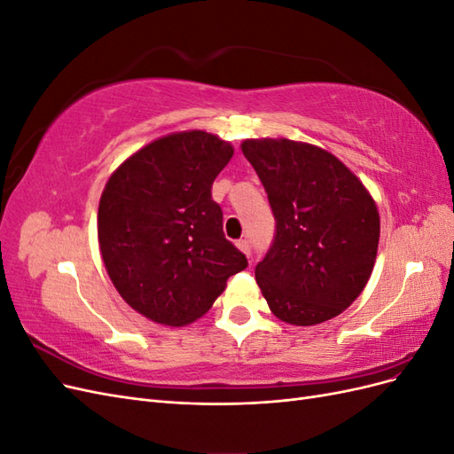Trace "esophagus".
<instances>
[{
    "instance_id": "esophagus-1",
    "label": "esophagus",
    "mask_w": 454,
    "mask_h": 454,
    "mask_svg": "<svg viewBox=\"0 0 454 454\" xmlns=\"http://www.w3.org/2000/svg\"><path fill=\"white\" fill-rule=\"evenodd\" d=\"M237 246H239V250H240L242 254H246V255L252 254V244H250L248 239H240V240L237 242Z\"/></svg>"
}]
</instances>
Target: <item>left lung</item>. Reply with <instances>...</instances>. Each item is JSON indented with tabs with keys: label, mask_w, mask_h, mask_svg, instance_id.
Here are the masks:
<instances>
[{
	"label": "left lung",
	"mask_w": 454,
	"mask_h": 454,
	"mask_svg": "<svg viewBox=\"0 0 454 454\" xmlns=\"http://www.w3.org/2000/svg\"><path fill=\"white\" fill-rule=\"evenodd\" d=\"M277 222L255 265L269 309L282 322L335 318L362 294L375 265L380 222L373 197L325 149L294 140H246Z\"/></svg>",
	"instance_id": "obj_1"
}]
</instances>
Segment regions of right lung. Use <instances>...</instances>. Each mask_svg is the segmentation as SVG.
I'll use <instances>...</instances> for the list:
<instances>
[{
  "label": "right lung",
  "mask_w": 454,
  "mask_h": 454,
  "mask_svg": "<svg viewBox=\"0 0 454 454\" xmlns=\"http://www.w3.org/2000/svg\"><path fill=\"white\" fill-rule=\"evenodd\" d=\"M235 149L187 130L136 151L109 177L98 242L121 297L145 318L185 325L208 312L248 259L223 235L212 184Z\"/></svg>",
  "instance_id": "obj_1"
}]
</instances>
